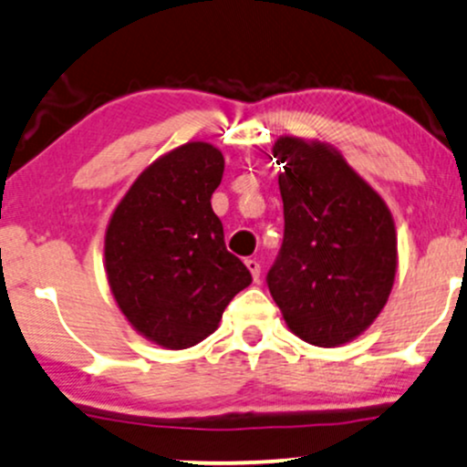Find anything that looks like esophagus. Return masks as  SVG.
<instances>
[{"instance_id": "1", "label": "esophagus", "mask_w": 467, "mask_h": 467, "mask_svg": "<svg viewBox=\"0 0 467 467\" xmlns=\"http://www.w3.org/2000/svg\"><path fill=\"white\" fill-rule=\"evenodd\" d=\"M244 265H246V268H249V273H251V277H254V282H260V262L257 260H244Z\"/></svg>"}]
</instances>
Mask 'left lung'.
Segmentation results:
<instances>
[{
  "instance_id": "obj_1",
  "label": "left lung",
  "mask_w": 467,
  "mask_h": 467,
  "mask_svg": "<svg viewBox=\"0 0 467 467\" xmlns=\"http://www.w3.org/2000/svg\"><path fill=\"white\" fill-rule=\"evenodd\" d=\"M284 243L268 290L288 330L317 348L360 337L387 306L398 273V235L385 199L319 140L282 135Z\"/></svg>"
}]
</instances>
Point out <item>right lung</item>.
<instances>
[{
    "mask_svg": "<svg viewBox=\"0 0 467 467\" xmlns=\"http://www.w3.org/2000/svg\"><path fill=\"white\" fill-rule=\"evenodd\" d=\"M223 170V152L207 141L172 148L141 170L109 218L104 271L115 304L137 334L166 349L216 332L251 284L212 210Z\"/></svg>",
    "mask_w": 467,
    "mask_h": 467,
    "instance_id": "obj_1",
    "label": "right lung"
}]
</instances>
